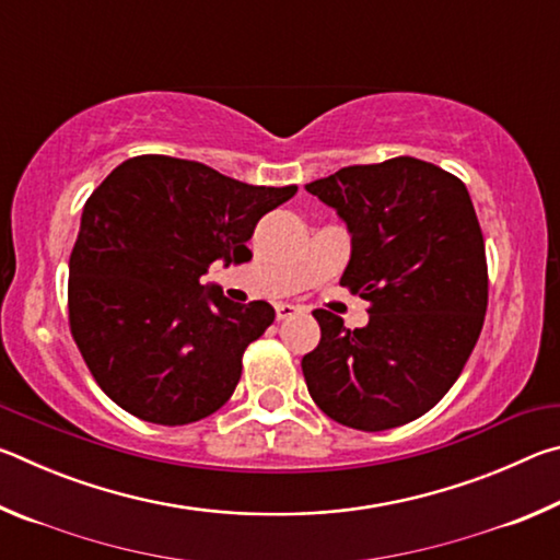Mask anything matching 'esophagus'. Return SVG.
<instances>
[{"label": "esophagus", "mask_w": 560, "mask_h": 560, "mask_svg": "<svg viewBox=\"0 0 560 560\" xmlns=\"http://www.w3.org/2000/svg\"><path fill=\"white\" fill-rule=\"evenodd\" d=\"M299 306H293V303H277V318L283 320V318H291L293 314H296Z\"/></svg>", "instance_id": "1"}]
</instances>
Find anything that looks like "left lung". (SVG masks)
<instances>
[{
	"instance_id": "1",
	"label": "left lung",
	"mask_w": 560,
	"mask_h": 560,
	"mask_svg": "<svg viewBox=\"0 0 560 560\" xmlns=\"http://www.w3.org/2000/svg\"><path fill=\"white\" fill-rule=\"evenodd\" d=\"M306 189L350 232L340 277L371 301L350 330L316 308L320 340L301 368L330 420L393 430L432 410L457 381L485 326V236L459 177L417 158L350 165Z\"/></svg>"
}]
</instances>
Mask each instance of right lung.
Instances as JSON below:
<instances>
[{"label": "right lung", "instance_id": "1", "mask_svg": "<svg viewBox=\"0 0 560 560\" xmlns=\"http://www.w3.org/2000/svg\"><path fill=\"white\" fill-rule=\"evenodd\" d=\"M296 189L167 155L130 158L93 189L69 259V324L113 402L175 428L230 400L246 346L277 314L202 277L217 259L249 261L254 226Z\"/></svg>", "mask_w": 560, "mask_h": 560}]
</instances>
